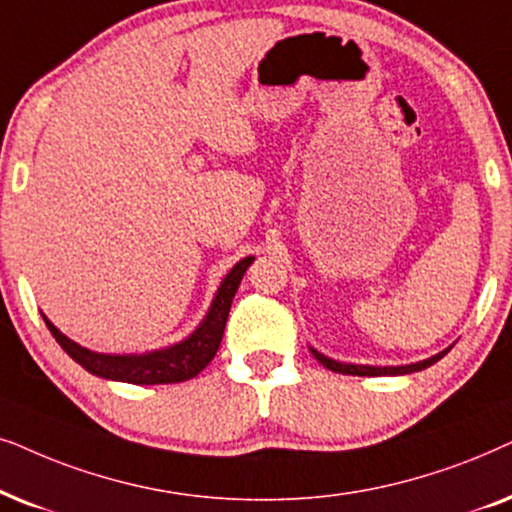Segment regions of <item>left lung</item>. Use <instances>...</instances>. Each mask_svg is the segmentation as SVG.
Wrapping results in <instances>:
<instances>
[{
	"instance_id": "8db88e82",
	"label": "left lung",
	"mask_w": 512,
	"mask_h": 512,
	"mask_svg": "<svg viewBox=\"0 0 512 512\" xmlns=\"http://www.w3.org/2000/svg\"><path fill=\"white\" fill-rule=\"evenodd\" d=\"M452 346H454V344H452ZM452 346H449V349H445V351L435 353V356H431V358L419 360V363L395 365V367H393V365H388V367H377V365H353V363H339V360H335V358H327L325 353L316 351V349H313V346H311V353H313V356H316V360H318L320 365L327 367V370H332V372H339V374H358V377H400V374L421 372V370H426V367L435 365L442 356H447V353L452 351Z\"/></svg>"
}]
</instances>
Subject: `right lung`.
Wrapping results in <instances>:
<instances>
[{"mask_svg":"<svg viewBox=\"0 0 512 512\" xmlns=\"http://www.w3.org/2000/svg\"><path fill=\"white\" fill-rule=\"evenodd\" d=\"M255 257H243L241 262L234 264V269L222 278L220 288H217L213 302L208 306V313L203 316L199 327L192 335L182 339V342L163 346V349L145 351V353H98L86 349L74 342V339L65 337L49 318L44 316L46 327L56 342L63 346V351L72 360L84 367L86 372L95 374V377L109 379V381H126V384H180V381L194 379L201 370H206L210 360L215 358L217 349H220L224 325H227L231 302L241 285V278Z\"/></svg>","mask_w":512,"mask_h":512,"instance_id":"1","label":"right lung"}]
</instances>
